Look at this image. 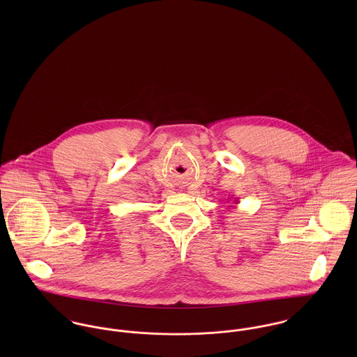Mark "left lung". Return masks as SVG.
<instances>
[{
	"mask_svg": "<svg viewBox=\"0 0 357 357\" xmlns=\"http://www.w3.org/2000/svg\"><path fill=\"white\" fill-rule=\"evenodd\" d=\"M234 202H235V204H239V199H236V198H234Z\"/></svg>",
	"mask_w": 357,
	"mask_h": 357,
	"instance_id": "8db88e82",
	"label": "left lung"
}]
</instances>
